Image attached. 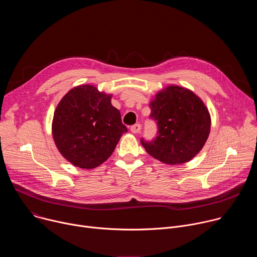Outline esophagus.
<instances>
[{"mask_svg":"<svg viewBox=\"0 0 257 257\" xmlns=\"http://www.w3.org/2000/svg\"><path fill=\"white\" fill-rule=\"evenodd\" d=\"M130 130H131V132H132V133H134V134L140 133V130H141V125H140V124H135V125L131 126Z\"/></svg>","mask_w":257,"mask_h":257,"instance_id":"obj_1","label":"esophagus"}]
</instances>
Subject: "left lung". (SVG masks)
<instances>
[{
    "mask_svg": "<svg viewBox=\"0 0 257 257\" xmlns=\"http://www.w3.org/2000/svg\"><path fill=\"white\" fill-rule=\"evenodd\" d=\"M150 107L159 130L155 140L141 139L146 153L171 166L191 161L210 131V115L202 99L188 88L169 85L155 95Z\"/></svg>",
    "mask_w": 257,
    "mask_h": 257,
    "instance_id": "left-lung-1",
    "label": "left lung"
}]
</instances>
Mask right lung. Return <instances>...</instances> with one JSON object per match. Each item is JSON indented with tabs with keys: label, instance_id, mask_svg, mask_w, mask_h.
<instances>
[{
	"label": "right lung",
	"instance_id": "obj_1",
	"mask_svg": "<svg viewBox=\"0 0 257 257\" xmlns=\"http://www.w3.org/2000/svg\"><path fill=\"white\" fill-rule=\"evenodd\" d=\"M112 94L82 84L70 89L58 103L52 133L60 154L73 166L94 169L113 154L127 132Z\"/></svg>",
	"mask_w": 257,
	"mask_h": 257
}]
</instances>
